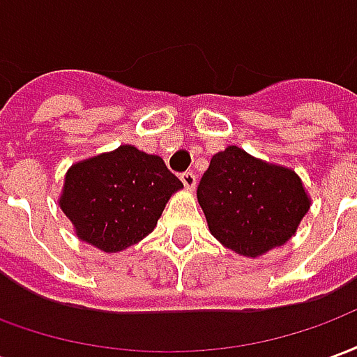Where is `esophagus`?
I'll return each mask as SVG.
<instances>
[{
  "label": "esophagus",
  "mask_w": 357,
  "mask_h": 357,
  "mask_svg": "<svg viewBox=\"0 0 357 357\" xmlns=\"http://www.w3.org/2000/svg\"><path fill=\"white\" fill-rule=\"evenodd\" d=\"M179 179H181V183H183L185 189H189V191H193L195 185H197V176H195L193 172H183V174L179 176Z\"/></svg>",
  "instance_id": "34e87169"
}]
</instances>
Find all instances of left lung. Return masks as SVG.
Returning <instances> with one entry per match:
<instances>
[{
	"mask_svg": "<svg viewBox=\"0 0 357 357\" xmlns=\"http://www.w3.org/2000/svg\"><path fill=\"white\" fill-rule=\"evenodd\" d=\"M197 199L210 233L247 258H260L284 245L312 204L296 172L256 158L237 145L212 156Z\"/></svg>",
	"mask_w": 357,
	"mask_h": 357,
	"instance_id": "left-lung-1",
	"label": "left lung"
}]
</instances>
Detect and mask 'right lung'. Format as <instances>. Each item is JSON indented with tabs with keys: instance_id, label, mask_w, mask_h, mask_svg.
Listing matches in <instances>:
<instances>
[{
	"instance_id": "1",
	"label": "right lung",
	"mask_w": 357,
	"mask_h": 357,
	"mask_svg": "<svg viewBox=\"0 0 357 357\" xmlns=\"http://www.w3.org/2000/svg\"><path fill=\"white\" fill-rule=\"evenodd\" d=\"M179 189L183 183L160 156L120 145L73 164L59 206L78 239L110 255L145 239Z\"/></svg>"
}]
</instances>
